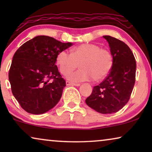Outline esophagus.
Here are the masks:
<instances>
[{
    "label": "esophagus",
    "mask_w": 152,
    "mask_h": 152,
    "mask_svg": "<svg viewBox=\"0 0 152 152\" xmlns=\"http://www.w3.org/2000/svg\"><path fill=\"white\" fill-rule=\"evenodd\" d=\"M66 85H67V86H80V84H77V83H72V82H69V81H66Z\"/></svg>",
    "instance_id": "obj_1"
}]
</instances>
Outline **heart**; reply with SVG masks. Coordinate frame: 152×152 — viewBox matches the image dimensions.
Segmentation results:
<instances>
[{"label":"heart","mask_w":152,"mask_h":152,"mask_svg":"<svg viewBox=\"0 0 152 152\" xmlns=\"http://www.w3.org/2000/svg\"><path fill=\"white\" fill-rule=\"evenodd\" d=\"M56 62L64 75L71 73L78 67L80 70L68 76L72 82H84L93 79L95 82L103 80L111 71L113 58L109 50L102 48L95 43H86L70 50H61L56 57Z\"/></svg>","instance_id":"obj_1"}]
</instances>
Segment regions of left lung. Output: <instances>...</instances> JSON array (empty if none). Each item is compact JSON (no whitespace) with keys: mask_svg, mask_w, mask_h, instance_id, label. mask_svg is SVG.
<instances>
[{"mask_svg":"<svg viewBox=\"0 0 152 152\" xmlns=\"http://www.w3.org/2000/svg\"><path fill=\"white\" fill-rule=\"evenodd\" d=\"M109 44L113 65L102 82L93 87L86 104L102 114L116 113L128 102L136 81V62L132 51L123 41L103 36Z\"/></svg>","mask_w":152,"mask_h":152,"instance_id":"left-lung-1","label":"left lung"}]
</instances>
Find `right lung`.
<instances>
[{
	"instance_id": "1",
	"label": "right lung",
	"mask_w": 152,
	"mask_h": 152,
	"mask_svg": "<svg viewBox=\"0 0 152 152\" xmlns=\"http://www.w3.org/2000/svg\"><path fill=\"white\" fill-rule=\"evenodd\" d=\"M72 45L50 37L37 36L16 50L9 80L12 94L28 113H44L59 102L66 81L55 65L56 57Z\"/></svg>"
}]
</instances>
